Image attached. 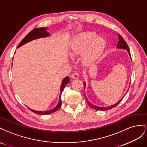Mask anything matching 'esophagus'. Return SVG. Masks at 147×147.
I'll return each instance as SVG.
<instances>
[{"instance_id": "1", "label": "esophagus", "mask_w": 147, "mask_h": 147, "mask_svg": "<svg viewBox=\"0 0 147 147\" xmlns=\"http://www.w3.org/2000/svg\"><path fill=\"white\" fill-rule=\"evenodd\" d=\"M79 77V74L78 73H74L71 75V78L73 79H78Z\"/></svg>"}]
</instances>
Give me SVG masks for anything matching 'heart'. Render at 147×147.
I'll list each match as a JSON object with an SVG mask.
<instances>
[{
	"label": "heart",
	"instance_id": "1",
	"mask_svg": "<svg viewBox=\"0 0 147 147\" xmlns=\"http://www.w3.org/2000/svg\"><path fill=\"white\" fill-rule=\"evenodd\" d=\"M106 41L94 32H87L76 37L71 42L69 54L74 57L82 53L84 64L94 63L101 57L106 48Z\"/></svg>",
	"mask_w": 147,
	"mask_h": 147
}]
</instances>
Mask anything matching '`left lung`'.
Segmentation results:
<instances>
[{"label": "left lung", "mask_w": 147, "mask_h": 147, "mask_svg": "<svg viewBox=\"0 0 147 147\" xmlns=\"http://www.w3.org/2000/svg\"><path fill=\"white\" fill-rule=\"evenodd\" d=\"M118 39H119V40H118V44H117V46H116V49L126 50L127 52L128 53H129V55L130 57H131V53H130V50H129V49L128 45H127V43H126V42H125V41L124 40V39L123 38V37L121 36V35H119V34H118ZM84 87H86V82H84ZM126 94H127V92L124 94V95L122 97V98H121L118 102H117L116 103H115V104H114V105H113L109 106V107H102L95 106V105H93V104H92V103H90V102L89 101V100H88V99H87V97H86V95H85V94H84V97H85V98H86V101H87V103L89 104V105L91 108H92L93 109H95V110H96L105 111V110H110V109H111V108H114V107H116V106L118 105L120 103V102L121 101V100H122V99L124 98V96H125V95H126Z\"/></svg>", "instance_id": "obj_1"}]
</instances>
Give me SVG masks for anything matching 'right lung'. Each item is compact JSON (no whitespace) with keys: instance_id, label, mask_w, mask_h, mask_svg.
Masks as SVG:
<instances>
[{"instance_id":"right-lung-1","label":"right lung","mask_w":147,"mask_h":147,"mask_svg":"<svg viewBox=\"0 0 147 147\" xmlns=\"http://www.w3.org/2000/svg\"><path fill=\"white\" fill-rule=\"evenodd\" d=\"M47 28H34L33 30H32L30 32L28 33V34L24 37V38L21 41V42L18 45V47L19 48L20 47H22L23 45L26 44L28 42H29L33 40L37 39L39 38H43V37H47L50 36L49 34V32H47ZM69 76L66 77L65 79H63V80L62 81L61 84V86H60V97H59V101L58 102L57 105H56L55 107H54L53 109H51V110H49L47 111H36L34 110H32V109L29 108L30 110L34 112V113H36V114L38 115H49L50 114V113H52L53 112L56 111L59 109L61 105V95L62 92L63 91L64 87L66 86L67 84L69 82Z\"/></svg>"}]
</instances>
